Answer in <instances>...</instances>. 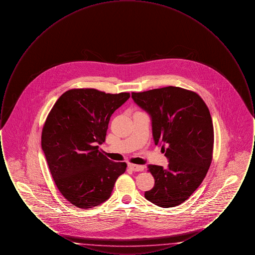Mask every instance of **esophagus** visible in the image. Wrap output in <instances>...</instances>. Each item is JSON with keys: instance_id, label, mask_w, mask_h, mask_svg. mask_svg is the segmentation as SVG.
I'll return each mask as SVG.
<instances>
[{"instance_id": "obj_1", "label": "esophagus", "mask_w": 255, "mask_h": 255, "mask_svg": "<svg viewBox=\"0 0 255 255\" xmlns=\"http://www.w3.org/2000/svg\"><path fill=\"white\" fill-rule=\"evenodd\" d=\"M128 167L133 171H143L144 170V166L143 165H137V164H133V163H129Z\"/></svg>"}]
</instances>
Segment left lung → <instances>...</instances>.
<instances>
[{"label":"left lung","instance_id":"1","mask_svg":"<svg viewBox=\"0 0 255 255\" xmlns=\"http://www.w3.org/2000/svg\"><path fill=\"white\" fill-rule=\"evenodd\" d=\"M132 98L151 116L155 144H163L169 160L166 169L148 166L155 185L144 196L161 207L179 206L199 187L211 164L214 130L209 110L197 93L180 87L132 93Z\"/></svg>","mask_w":255,"mask_h":255}]
</instances>
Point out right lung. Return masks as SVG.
Returning a JSON list of instances; mask_svg holds the SVG:
<instances>
[{"mask_svg":"<svg viewBox=\"0 0 255 255\" xmlns=\"http://www.w3.org/2000/svg\"><path fill=\"white\" fill-rule=\"evenodd\" d=\"M130 97L96 89L65 92L50 110L42 130V149L50 174L73 206L91 208L108 200L126 170L98 150L105 141L110 118Z\"/></svg>","mask_w":255,"mask_h":255,"instance_id":"add662e5","label":"right lung"}]
</instances>
